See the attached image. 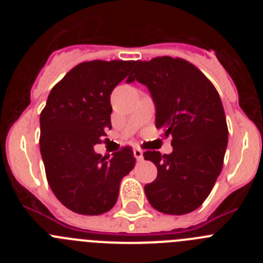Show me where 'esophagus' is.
Listing matches in <instances>:
<instances>
[{"label":"esophagus","mask_w":263,"mask_h":263,"mask_svg":"<svg viewBox=\"0 0 263 263\" xmlns=\"http://www.w3.org/2000/svg\"><path fill=\"white\" fill-rule=\"evenodd\" d=\"M133 154H134V158H136L137 160H142L143 159V152L141 150V148H134Z\"/></svg>","instance_id":"obj_1"}]
</instances>
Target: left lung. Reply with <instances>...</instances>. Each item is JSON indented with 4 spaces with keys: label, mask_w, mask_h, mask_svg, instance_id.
<instances>
[{
    "label": "left lung",
    "mask_w": 263,
    "mask_h": 263,
    "mask_svg": "<svg viewBox=\"0 0 263 263\" xmlns=\"http://www.w3.org/2000/svg\"><path fill=\"white\" fill-rule=\"evenodd\" d=\"M137 80L150 90L155 126L171 136L173 153H143L158 175L145 185L153 208L185 215L212 191L224 163L228 126L221 99L200 69L180 58L159 57L137 62L126 83Z\"/></svg>",
    "instance_id": "left-lung-1"
}]
</instances>
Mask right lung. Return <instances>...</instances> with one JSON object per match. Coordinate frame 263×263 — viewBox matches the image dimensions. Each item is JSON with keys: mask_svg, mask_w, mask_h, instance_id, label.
I'll return each instance as SVG.
<instances>
[{"mask_svg": "<svg viewBox=\"0 0 263 263\" xmlns=\"http://www.w3.org/2000/svg\"><path fill=\"white\" fill-rule=\"evenodd\" d=\"M133 60H92L71 69L48 95L41 113V154L58 200L72 212L101 215L115 206L120 183L136 158L126 146L108 159L95 153L110 129V95Z\"/></svg>", "mask_w": 263, "mask_h": 263, "instance_id": "1", "label": "right lung"}]
</instances>
